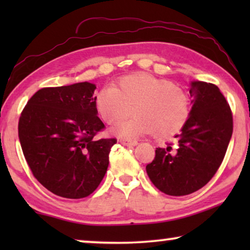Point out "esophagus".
<instances>
[{
	"mask_svg": "<svg viewBox=\"0 0 250 250\" xmlns=\"http://www.w3.org/2000/svg\"><path fill=\"white\" fill-rule=\"evenodd\" d=\"M119 142H121L122 145L127 146H133L138 145V141H135V140H132V139H127V138H122L119 140Z\"/></svg>",
	"mask_w": 250,
	"mask_h": 250,
	"instance_id": "1",
	"label": "esophagus"
}]
</instances>
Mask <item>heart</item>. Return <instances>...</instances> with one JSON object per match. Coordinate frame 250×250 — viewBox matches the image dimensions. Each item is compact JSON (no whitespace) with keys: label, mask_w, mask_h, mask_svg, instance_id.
<instances>
[{"label":"heart","mask_w":250,"mask_h":250,"mask_svg":"<svg viewBox=\"0 0 250 250\" xmlns=\"http://www.w3.org/2000/svg\"><path fill=\"white\" fill-rule=\"evenodd\" d=\"M93 102L99 117L109 125L128 117L134 108L135 117L114 128L124 136L170 138L186 126L191 112L186 90L166 78L146 73L124 76L114 87L101 88L94 94Z\"/></svg>","instance_id":"b5f03b06"}]
</instances>
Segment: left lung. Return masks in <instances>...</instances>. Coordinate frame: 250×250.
Returning a JSON list of instances; mask_svg holds the SVG:
<instances>
[{
  "instance_id": "left-lung-1",
  "label": "left lung",
  "mask_w": 250,
  "mask_h": 250,
  "mask_svg": "<svg viewBox=\"0 0 250 250\" xmlns=\"http://www.w3.org/2000/svg\"><path fill=\"white\" fill-rule=\"evenodd\" d=\"M190 117L176 142L157 148L146 167L157 189L168 196H187L209 182L223 162L233 132L227 99L215 84L191 82Z\"/></svg>"
}]
</instances>
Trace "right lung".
Here are the masks:
<instances>
[{
  "mask_svg": "<svg viewBox=\"0 0 250 250\" xmlns=\"http://www.w3.org/2000/svg\"><path fill=\"white\" fill-rule=\"evenodd\" d=\"M95 88L87 82L41 88L20 115L18 133L26 162L34 177L59 197L90 196L104 179L117 142L94 139L104 129L94 108Z\"/></svg>",
  "mask_w": 250,
  "mask_h": 250,
  "instance_id": "add662e5",
  "label": "right lung"
}]
</instances>
